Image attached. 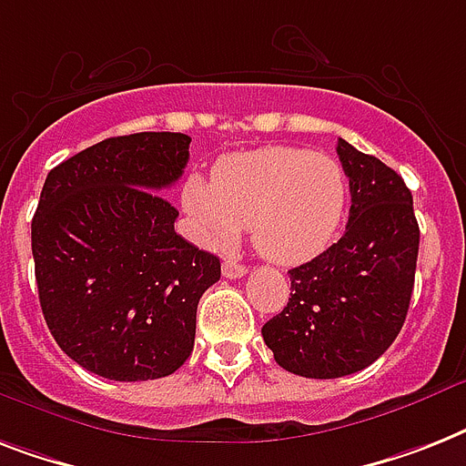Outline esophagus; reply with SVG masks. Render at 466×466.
Here are the masks:
<instances>
[{
    "instance_id": "obj_1",
    "label": "esophagus",
    "mask_w": 466,
    "mask_h": 466,
    "mask_svg": "<svg viewBox=\"0 0 466 466\" xmlns=\"http://www.w3.org/2000/svg\"><path fill=\"white\" fill-rule=\"evenodd\" d=\"M222 275H225V278H229V279L244 278L246 268L241 266V263H237V260H225V263H222Z\"/></svg>"
}]
</instances>
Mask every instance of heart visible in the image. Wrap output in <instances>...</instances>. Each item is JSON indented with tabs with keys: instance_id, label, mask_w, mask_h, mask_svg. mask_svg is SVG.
I'll return each instance as SVG.
<instances>
[{
	"instance_id": "obj_1",
	"label": "heart",
	"mask_w": 466,
	"mask_h": 466,
	"mask_svg": "<svg viewBox=\"0 0 466 466\" xmlns=\"http://www.w3.org/2000/svg\"><path fill=\"white\" fill-rule=\"evenodd\" d=\"M347 200V174L335 157L287 146L229 155L213 181L191 177L181 194L200 244L220 248L251 227L253 246L279 266L323 253L342 227Z\"/></svg>"
}]
</instances>
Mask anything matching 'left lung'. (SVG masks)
<instances>
[{
    "label": "left lung",
    "instance_id": "left-lung-1",
    "mask_svg": "<svg viewBox=\"0 0 466 466\" xmlns=\"http://www.w3.org/2000/svg\"><path fill=\"white\" fill-rule=\"evenodd\" d=\"M338 155L350 177L347 229L289 270V301L260 330L275 361L304 378L373 364L402 330L417 272L419 225L402 177L342 138Z\"/></svg>",
    "mask_w": 466,
    "mask_h": 466
}]
</instances>
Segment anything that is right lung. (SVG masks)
<instances>
[{
  "instance_id": "obj_1",
  "label": "right lung",
  "mask_w": 466,
  "mask_h": 466,
  "mask_svg": "<svg viewBox=\"0 0 466 466\" xmlns=\"http://www.w3.org/2000/svg\"><path fill=\"white\" fill-rule=\"evenodd\" d=\"M187 134L105 138L56 165L30 225L45 323L76 364L155 380L194 351L196 309L220 258L174 232L160 191L184 174Z\"/></svg>"
}]
</instances>
